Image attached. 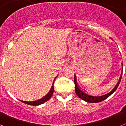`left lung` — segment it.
<instances>
[{
    "label": "left lung",
    "instance_id": "obj_1",
    "mask_svg": "<svg viewBox=\"0 0 126 126\" xmlns=\"http://www.w3.org/2000/svg\"><path fill=\"white\" fill-rule=\"evenodd\" d=\"M121 76H122V74H121ZM121 78H120L119 81L118 82V83L117 84V85L115 86V87L113 89L112 92H110V93H107V94H105V95H102V96H91V95H89L88 94H86L85 93H84L83 92H82L79 88L78 86L77 85L76 81V78L74 77V84H75V92L76 94L78 95L79 98H81L83 100L86 101V102H89V103H97V102H100L104 100L105 99L107 98L109 96H110L111 94L115 92L116 89L117 88L118 86L119 85V83L121 82Z\"/></svg>",
    "mask_w": 126,
    "mask_h": 126
}]
</instances>
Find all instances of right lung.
Instances as JSON below:
<instances>
[{
	"instance_id": "add662e5",
	"label": "right lung",
	"mask_w": 126,
	"mask_h": 126,
	"mask_svg": "<svg viewBox=\"0 0 126 126\" xmlns=\"http://www.w3.org/2000/svg\"><path fill=\"white\" fill-rule=\"evenodd\" d=\"M53 84H54V83H53ZM53 93V86H52V88H51V90H50V91L49 93H48L46 96H44V97L40 99V100H38L33 101V102H26V101L20 100H19L21 101V102H23V103H26V104H28V105H39L42 104V103H45V102H46L48 100H49V99L51 98V96H52Z\"/></svg>"
}]
</instances>
